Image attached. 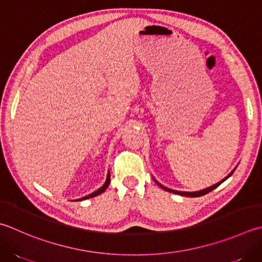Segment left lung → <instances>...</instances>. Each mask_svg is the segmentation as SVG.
Returning a JSON list of instances; mask_svg holds the SVG:
<instances>
[{
    "instance_id": "8db88e82",
    "label": "left lung",
    "mask_w": 262,
    "mask_h": 262,
    "mask_svg": "<svg viewBox=\"0 0 262 262\" xmlns=\"http://www.w3.org/2000/svg\"><path fill=\"white\" fill-rule=\"evenodd\" d=\"M235 171V169L234 170L229 173V175H227L226 177H225L223 181H220V182H218L217 184H214V185H212V186H210V187H208V188H204V189H201V191H196V192H181V191H175V189H170V188H167V187H165V186H162L161 184H159L157 181H156V183L158 184L159 186H160L161 188H163L165 189V191H168V192H170V193H175V194H179V195H183V196H189V198H198V196H202V195H204V194H207V193H209V192H211L212 189H214L216 187H218L220 184L222 183H224L225 181H226V179L228 178V177H230L233 175V172Z\"/></svg>"
}]
</instances>
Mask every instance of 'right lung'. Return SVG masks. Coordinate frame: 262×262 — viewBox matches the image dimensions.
I'll return each instance as SVG.
<instances>
[{"label": "right lung", "mask_w": 262, "mask_h": 262, "mask_svg": "<svg viewBox=\"0 0 262 262\" xmlns=\"http://www.w3.org/2000/svg\"><path fill=\"white\" fill-rule=\"evenodd\" d=\"M109 184H110V172H107V176H106V181H105V183L103 184V186L102 187H100L99 189H96L95 192H93L92 194H89V195L87 196H84V198H81V199H78V200H76V201H83V200H86V199H90V198H94V196H96V195H99V194H101V193H103L105 189L107 188V186H109Z\"/></svg>", "instance_id": "right-lung-1"}]
</instances>
